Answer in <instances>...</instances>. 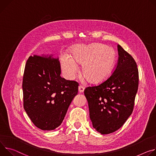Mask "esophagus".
Wrapping results in <instances>:
<instances>
[{"mask_svg":"<svg viewBox=\"0 0 156 156\" xmlns=\"http://www.w3.org/2000/svg\"><path fill=\"white\" fill-rule=\"evenodd\" d=\"M84 87L83 85H80L79 86V92H83V91H84Z\"/></svg>","mask_w":156,"mask_h":156,"instance_id":"obj_1","label":"esophagus"}]
</instances>
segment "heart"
Segmentation results:
<instances>
[{"instance_id":"heart-1","label":"heart","mask_w":156,"mask_h":156,"mask_svg":"<svg viewBox=\"0 0 156 156\" xmlns=\"http://www.w3.org/2000/svg\"><path fill=\"white\" fill-rule=\"evenodd\" d=\"M60 59L63 71L69 78H74L77 73V62L83 64L82 70L84 76L90 82H98L106 79L112 72L116 52L112 47L94 43L78 46L74 50L73 57L64 53Z\"/></svg>"}]
</instances>
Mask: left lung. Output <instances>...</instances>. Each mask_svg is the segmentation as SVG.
Here are the masks:
<instances>
[{
	"label": "left lung",
	"instance_id": "left-lung-1",
	"mask_svg": "<svg viewBox=\"0 0 156 156\" xmlns=\"http://www.w3.org/2000/svg\"><path fill=\"white\" fill-rule=\"evenodd\" d=\"M118 59L107 80L84 90L93 127L100 133H112L122 127L131 115L139 84L134 58L118 44Z\"/></svg>",
	"mask_w": 156,
	"mask_h": 156
}]
</instances>
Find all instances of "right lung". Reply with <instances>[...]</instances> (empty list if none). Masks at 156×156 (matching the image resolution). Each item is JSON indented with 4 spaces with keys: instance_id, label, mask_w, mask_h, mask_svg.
<instances>
[{
    "instance_id": "obj_1",
    "label": "right lung",
    "mask_w": 156,
    "mask_h": 156,
    "mask_svg": "<svg viewBox=\"0 0 156 156\" xmlns=\"http://www.w3.org/2000/svg\"><path fill=\"white\" fill-rule=\"evenodd\" d=\"M33 55L28 58L23 77V108L33 123L46 131L62 123L78 92L79 83L60 76L58 58Z\"/></svg>"
}]
</instances>
